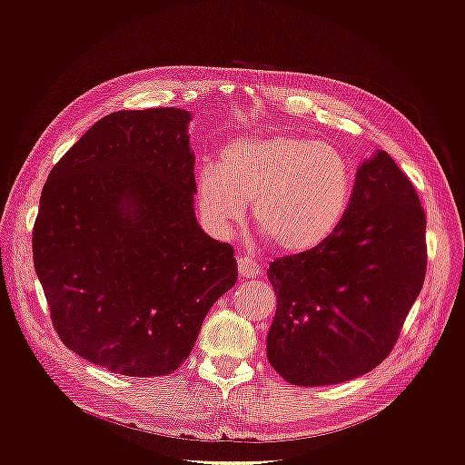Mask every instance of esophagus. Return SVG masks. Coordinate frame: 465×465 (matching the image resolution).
Segmentation results:
<instances>
[{
  "instance_id": "34e87169",
  "label": "esophagus",
  "mask_w": 465,
  "mask_h": 465,
  "mask_svg": "<svg viewBox=\"0 0 465 465\" xmlns=\"http://www.w3.org/2000/svg\"><path fill=\"white\" fill-rule=\"evenodd\" d=\"M236 263H238V273L242 277H256L262 272L256 258H252L250 254H238Z\"/></svg>"
}]
</instances>
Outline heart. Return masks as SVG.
Listing matches in <instances>:
<instances>
[{"label": "heart", "mask_w": 465, "mask_h": 465, "mask_svg": "<svg viewBox=\"0 0 465 465\" xmlns=\"http://www.w3.org/2000/svg\"><path fill=\"white\" fill-rule=\"evenodd\" d=\"M353 168L318 139L279 134L236 139L219 168L203 166L195 180L198 205L209 227L232 232L252 215L258 232L281 252L304 254L341 227L353 198Z\"/></svg>", "instance_id": "b5f03b06"}]
</instances>
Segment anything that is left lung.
I'll list each match as a JSON object with an SVG mask.
<instances>
[{"label":"left lung","mask_w":465,"mask_h":465,"mask_svg":"<svg viewBox=\"0 0 465 465\" xmlns=\"http://www.w3.org/2000/svg\"><path fill=\"white\" fill-rule=\"evenodd\" d=\"M427 215L386 151L364 161L341 227L328 242L277 258L267 359L294 386L371 372L396 345L427 273Z\"/></svg>","instance_id":"8db88e82"}]
</instances>
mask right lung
I'll return each mask as SVG.
<instances>
[{
	"mask_svg": "<svg viewBox=\"0 0 465 465\" xmlns=\"http://www.w3.org/2000/svg\"><path fill=\"white\" fill-rule=\"evenodd\" d=\"M190 112L120 110L52 168L33 229L35 270L67 349L153 378L192 353L236 283L234 250L193 215Z\"/></svg>",
	"mask_w": 465,
	"mask_h": 465,
	"instance_id": "add662e5",
	"label": "right lung"
}]
</instances>
